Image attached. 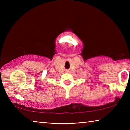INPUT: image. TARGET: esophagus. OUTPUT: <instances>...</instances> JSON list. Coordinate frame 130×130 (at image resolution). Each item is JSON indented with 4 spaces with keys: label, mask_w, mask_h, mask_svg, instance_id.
<instances>
[{
    "label": "esophagus",
    "mask_w": 130,
    "mask_h": 130,
    "mask_svg": "<svg viewBox=\"0 0 130 130\" xmlns=\"http://www.w3.org/2000/svg\"><path fill=\"white\" fill-rule=\"evenodd\" d=\"M66 72H67V73H68V72H69V71H66Z\"/></svg>",
    "instance_id": "1"
}]
</instances>
